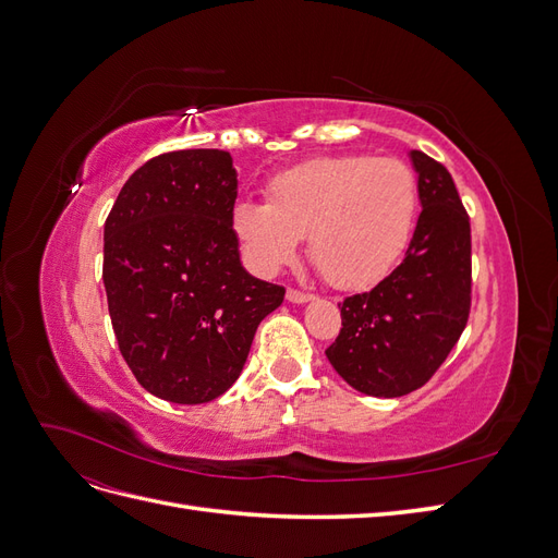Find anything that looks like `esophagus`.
I'll list each match as a JSON object with an SVG mask.
<instances>
[{"label":"esophagus","mask_w":558,"mask_h":558,"mask_svg":"<svg viewBox=\"0 0 558 558\" xmlns=\"http://www.w3.org/2000/svg\"><path fill=\"white\" fill-rule=\"evenodd\" d=\"M312 298H314L312 293L298 291V289H289V291H286V300H289V302H295V305H302V302H310Z\"/></svg>","instance_id":"34e87169"}]
</instances>
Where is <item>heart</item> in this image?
<instances>
[{
    "mask_svg": "<svg viewBox=\"0 0 558 558\" xmlns=\"http://www.w3.org/2000/svg\"><path fill=\"white\" fill-rule=\"evenodd\" d=\"M267 205L242 199L230 228L258 275L289 265L307 238L310 260L335 289H363L391 272L408 248L418 183L408 162L365 154L289 167L265 185Z\"/></svg>",
    "mask_w": 558,
    "mask_h": 558,
    "instance_id": "obj_1",
    "label": "heart"
}]
</instances>
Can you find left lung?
I'll return each mask as SVG.
<instances>
[{"mask_svg":"<svg viewBox=\"0 0 558 558\" xmlns=\"http://www.w3.org/2000/svg\"><path fill=\"white\" fill-rule=\"evenodd\" d=\"M421 214L404 260L373 291L340 302L326 356L349 386L375 398L424 386L459 342L472 300L470 216L442 162L412 150Z\"/></svg>","mask_w":558,"mask_h":558,"instance_id":"left-lung-1","label":"left lung"}]
</instances>
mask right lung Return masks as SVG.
Masks as SVG:
<instances>
[{
	"label": "right lung",
	"instance_id": "obj_1",
	"mask_svg": "<svg viewBox=\"0 0 558 558\" xmlns=\"http://www.w3.org/2000/svg\"><path fill=\"white\" fill-rule=\"evenodd\" d=\"M238 172L228 150H170L144 162L105 223L109 316L137 381L199 404L238 381L283 286L251 277L230 228Z\"/></svg>",
	"mask_w": 558,
	"mask_h": 558
}]
</instances>
